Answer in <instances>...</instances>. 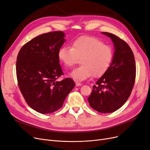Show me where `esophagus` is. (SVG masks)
<instances>
[{
    "instance_id": "obj_1",
    "label": "esophagus",
    "mask_w": 150,
    "mask_h": 150,
    "mask_svg": "<svg viewBox=\"0 0 150 150\" xmlns=\"http://www.w3.org/2000/svg\"><path fill=\"white\" fill-rule=\"evenodd\" d=\"M82 85L81 83H80V82H76V86H81Z\"/></svg>"
}]
</instances>
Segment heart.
<instances>
[{
	"label": "heart",
	"mask_w": 150,
	"mask_h": 150,
	"mask_svg": "<svg viewBox=\"0 0 150 150\" xmlns=\"http://www.w3.org/2000/svg\"><path fill=\"white\" fill-rule=\"evenodd\" d=\"M113 52L111 46L95 37L84 36L76 39L71 48L62 47L58 52L59 60L66 68H72L81 58V65L71 73L76 80H85L93 76H102L112 63Z\"/></svg>",
	"instance_id": "b5f03b06"
}]
</instances>
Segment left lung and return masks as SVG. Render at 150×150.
Segmentation results:
<instances>
[{"label":"left lung","instance_id":"obj_1","mask_svg":"<svg viewBox=\"0 0 150 150\" xmlns=\"http://www.w3.org/2000/svg\"><path fill=\"white\" fill-rule=\"evenodd\" d=\"M115 46L109 68L92 87L88 100L90 106L100 113L113 112L125 104L135 84L136 65L132 49L124 40L108 32Z\"/></svg>","mask_w":150,"mask_h":150}]
</instances>
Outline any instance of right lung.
I'll return each mask as SVG.
<instances>
[{
    "label": "right lung",
    "instance_id": "right-lung-1",
    "mask_svg": "<svg viewBox=\"0 0 150 150\" xmlns=\"http://www.w3.org/2000/svg\"><path fill=\"white\" fill-rule=\"evenodd\" d=\"M64 36L62 31L40 35L25 43L17 56L20 92L31 108L43 114L59 109L75 86L71 78L56 81L64 74L58 52L65 42Z\"/></svg>",
    "mask_w": 150,
    "mask_h": 150
}]
</instances>
